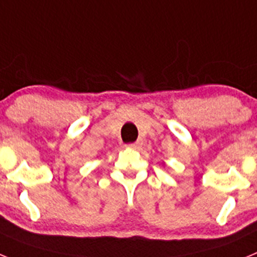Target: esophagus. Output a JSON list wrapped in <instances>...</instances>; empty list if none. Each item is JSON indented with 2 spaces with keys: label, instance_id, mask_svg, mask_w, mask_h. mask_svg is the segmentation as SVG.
Here are the masks:
<instances>
[{
  "label": "esophagus",
  "instance_id": "obj_1",
  "mask_svg": "<svg viewBox=\"0 0 257 257\" xmlns=\"http://www.w3.org/2000/svg\"><path fill=\"white\" fill-rule=\"evenodd\" d=\"M142 144H143V143L140 142V140H138V142L131 143V144H128V145H127V147H128V148H133V149H139L140 147H142Z\"/></svg>",
  "mask_w": 257,
  "mask_h": 257
}]
</instances>
